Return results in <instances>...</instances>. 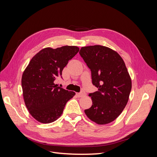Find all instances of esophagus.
I'll return each mask as SVG.
<instances>
[{"instance_id":"34e87169","label":"esophagus","mask_w":157,"mask_h":157,"mask_svg":"<svg viewBox=\"0 0 157 157\" xmlns=\"http://www.w3.org/2000/svg\"><path fill=\"white\" fill-rule=\"evenodd\" d=\"M76 95H77V97L81 98V97L85 96L86 94V93H85L84 92H80V93H77V94H76Z\"/></svg>"}]
</instances>
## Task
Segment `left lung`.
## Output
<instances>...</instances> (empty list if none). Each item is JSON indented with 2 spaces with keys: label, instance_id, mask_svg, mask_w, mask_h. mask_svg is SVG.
<instances>
[{
  "label": "left lung",
  "instance_id": "8db88e82",
  "mask_svg": "<svg viewBox=\"0 0 157 157\" xmlns=\"http://www.w3.org/2000/svg\"><path fill=\"white\" fill-rule=\"evenodd\" d=\"M79 54L98 88L89 94L92 105L84 113L98 124H109L121 115L129 99L132 79L124 61L116 51L101 45L82 47Z\"/></svg>",
  "mask_w": 157,
  "mask_h": 157
}]
</instances>
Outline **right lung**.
<instances>
[{
    "instance_id": "right-lung-1",
    "label": "right lung",
    "mask_w": 157,
    "mask_h": 157,
    "mask_svg": "<svg viewBox=\"0 0 157 157\" xmlns=\"http://www.w3.org/2000/svg\"><path fill=\"white\" fill-rule=\"evenodd\" d=\"M78 51L75 46L43 48L33 57L23 71V99L30 115L39 122L48 124L56 121L62 115L66 103L75 95L54 82Z\"/></svg>"
}]
</instances>
